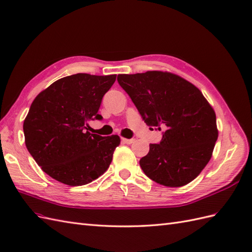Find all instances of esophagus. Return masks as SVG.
I'll use <instances>...</instances> for the list:
<instances>
[{"instance_id":"esophagus-1","label":"esophagus","mask_w":252,"mask_h":252,"mask_svg":"<svg viewBox=\"0 0 252 252\" xmlns=\"http://www.w3.org/2000/svg\"><path fill=\"white\" fill-rule=\"evenodd\" d=\"M121 141L124 144H127V145H130V144H133L134 143V139H127V138H121Z\"/></svg>"}]
</instances>
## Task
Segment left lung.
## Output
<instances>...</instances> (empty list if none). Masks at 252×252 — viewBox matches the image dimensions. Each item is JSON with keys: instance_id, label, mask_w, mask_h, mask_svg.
I'll return each instance as SVG.
<instances>
[{"instance_id": "obj_1", "label": "left lung", "mask_w": 252, "mask_h": 252, "mask_svg": "<svg viewBox=\"0 0 252 252\" xmlns=\"http://www.w3.org/2000/svg\"><path fill=\"white\" fill-rule=\"evenodd\" d=\"M117 80L146 125L164 130L159 144H150L149 153L139 160L146 176L169 188L191 182L209 163L218 137L208 100L195 85L170 72L119 74Z\"/></svg>"}]
</instances>
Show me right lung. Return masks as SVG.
Returning <instances> with one entry per match:
<instances>
[{
    "label": "right lung",
    "instance_id": "1",
    "mask_svg": "<svg viewBox=\"0 0 252 252\" xmlns=\"http://www.w3.org/2000/svg\"><path fill=\"white\" fill-rule=\"evenodd\" d=\"M116 74L77 73L57 80L38 94L23 122L31 156L56 181L70 186L98 179L112 163L118 135L92 134L89 122L101 120V101Z\"/></svg>",
    "mask_w": 252,
    "mask_h": 252
}]
</instances>
